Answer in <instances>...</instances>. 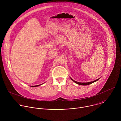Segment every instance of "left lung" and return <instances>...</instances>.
I'll return each instance as SVG.
<instances>
[{"label": "left lung", "instance_id": "8db88e82", "mask_svg": "<svg viewBox=\"0 0 121 121\" xmlns=\"http://www.w3.org/2000/svg\"><path fill=\"white\" fill-rule=\"evenodd\" d=\"M71 80L73 82H74L75 83H77V84H79V85H89V84H91V83H93V82H96L97 81H98L99 79H99H97V80H95V81H93V82H76V81H74L73 79H72V78H71Z\"/></svg>", "mask_w": 121, "mask_h": 121}]
</instances>
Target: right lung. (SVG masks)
I'll list each match as a JSON object with an SVG mask.
<instances>
[{"instance_id": "obj_1", "label": "right lung", "mask_w": 121, "mask_h": 121, "mask_svg": "<svg viewBox=\"0 0 121 121\" xmlns=\"http://www.w3.org/2000/svg\"><path fill=\"white\" fill-rule=\"evenodd\" d=\"M39 85H36V86H31L32 87H35V86H39Z\"/></svg>"}]
</instances>
